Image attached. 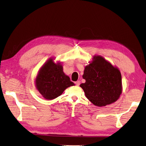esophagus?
<instances>
[{"label":"esophagus","instance_id":"esophagus-1","mask_svg":"<svg viewBox=\"0 0 146 146\" xmlns=\"http://www.w3.org/2000/svg\"><path fill=\"white\" fill-rule=\"evenodd\" d=\"M75 84L77 86H79L80 85V81L79 80H78L76 82H75Z\"/></svg>","mask_w":146,"mask_h":146}]
</instances>
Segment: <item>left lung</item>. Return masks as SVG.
Here are the masks:
<instances>
[{"mask_svg": "<svg viewBox=\"0 0 146 146\" xmlns=\"http://www.w3.org/2000/svg\"><path fill=\"white\" fill-rule=\"evenodd\" d=\"M92 59L85 67L82 76L85 83L80 86L95 106L103 107L116 102L122 92L119 69L101 55H94Z\"/></svg>", "mask_w": 146, "mask_h": 146, "instance_id": "8db88e82", "label": "left lung"}]
</instances>
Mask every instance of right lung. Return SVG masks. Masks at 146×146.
Segmentation results:
<instances>
[{
  "instance_id": "obj_1",
  "label": "right lung",
  "mask_w": 146,
  "mask_h": 146,
  "mask_svg": "<svg viewBox=\"0 0 146 146\" xmlns=\"http://www.w3.org/2000/svg\"><path fill=\"white\" fill-rule=\"evenodd\" d=\"M49 58L39 69L35 79V86L42 96L51 100L57 98L66 88L74 85L70 78L63 72L60 62H55Z\"/></svg>"
}]
</instances>
